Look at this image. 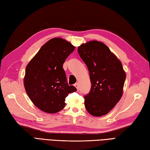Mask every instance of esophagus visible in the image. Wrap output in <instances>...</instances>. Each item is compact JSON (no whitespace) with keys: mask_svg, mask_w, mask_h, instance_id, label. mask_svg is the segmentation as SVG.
<instances>
[{"mask_svg":"<svg viewBox=\"0 0 150 150\" xmlns=\"http://www.w3.org/2000/svg\"><path fill=\"white\" fill-rule=\"evenodd\" d=\"M74 86L76 87V88L77 89V90L79 89V83H76L74 84Z\"/></svg>","mask_w":150,"mask_h":150,"instance_id":"34e87169","label":"esophagus"}]
</instances>
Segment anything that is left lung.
<instances>
[{
    "label": "left lung",
    "mask_w": 150,
    "mask_h": 150,
    "mask_svg": "<svg viewBox=\"0 0 150 150\" xmlns=\"http://www.w3.org/2000/svg\"><path fill=\"white\" fill-rule=\"evenodd\" d=\"M88 68L91 88L85 96L87 111L95 117L109 113L122 97L126 74L122 63L103 42L91 40L78 47Z\"/></svg>",
    "instance_id": "obj_1"
}]
</instances>
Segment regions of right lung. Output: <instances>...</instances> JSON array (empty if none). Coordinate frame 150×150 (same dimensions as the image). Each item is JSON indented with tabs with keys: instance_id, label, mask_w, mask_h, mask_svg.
I'll list each match as a JSON object with an SVG mask.
<instances>
[{
	"instance_id": "right-lung-1",
	"label": "right lung",
	"mask_w": 150,
	"mask_h": 150,
	"mask_svg": "<svg viewBox=\"0 0 150 150\" xmlns=\"http://www.w3.org/2000/svg\"><path fill=\"white\" fill-rule=\"evenodd\" d=\"M75 46L62 38L44 44L25 69L23 84L30 100L42 111L55 114L63 110L65 98L76 91L69 86L63 64Z\"/></svg>"
}]
</instances>
